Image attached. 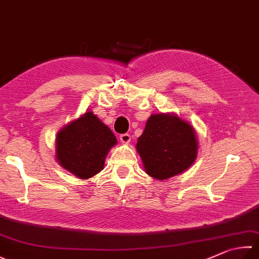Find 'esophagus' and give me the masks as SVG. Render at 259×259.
I'll use <instances>...</instances> for the list:
<instances>
[{
    "instance_id": "esophagus-1",
    "label": "esophagus",
    "mask_w": 259,
    "mask_h": 259,
    "mask_svg": "<svg viewBox=\"0 0 259 259\" xmlns=\"http://www.w3.org/2000/svg\"><path fill=\"white\" fill-rule=\"evenodd\" d=\"M119 140H120V142H121V143H124V144H128V143L131 142V135H130L128 133L121 134V135L119 136Z\"/></svg>"
}]
</instances>
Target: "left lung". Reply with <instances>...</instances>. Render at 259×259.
<instances>
[{"label":"left lung","instance_id":"left-lung-1","mask_svg":"<svg viewBox=\"0 0 259 259\" xmlns=\"http://www.w3.org/2000/svg\"><path fill=\"white\" fill-rule=\"evenodd\" d=\"M196 132L175 114L151 115L136 143L144 170L165 180L187 170L197 157Z\"/></svg>","mask_w":259,"mask_h":259}]
</instances>
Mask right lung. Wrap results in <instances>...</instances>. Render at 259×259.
Instances as JSON below:
<instances>
[{
	"label": "right lung",
	"mask_w": 259,
	"mask_h": 259,
	"mask_svg": "<svg viewBox=\"0 0 259 259\" xmlns=\"http://www.w3.org/2000/svg\"><path fill=\"white\" fill-rule=\"evenodd\" d=\"M117 140L92 111L64 126L56 136V159L77 178L88 179L104 169L108 151Z\"/></svg>",
	"instance_id": "add662e5"
}]
</instances>
